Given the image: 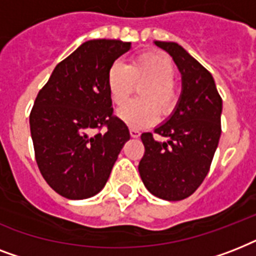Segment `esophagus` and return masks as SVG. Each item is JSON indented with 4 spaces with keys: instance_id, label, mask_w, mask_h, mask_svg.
I'll return each instance as SVG.
<instances>
[{
    "instance_id": "obj_1",
    "label": "esophagus",
    "mask_w": 256,
    "mask_h": 256,
    "mask_svg": "<svg viewBox=\"0 0 256 256\" xmlns=\"http://www.w3.org/2000/svg\"><path fill=\"white\" fill-rule=\"evenodd\" d=\"M130 136H132V138H138V136H140V130H136V128H130Z\"/></svg>"
}]
</instances>
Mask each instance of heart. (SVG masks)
Segmentation results:
<instances>
[{
	"mask_svg": "<svg viewBox=\"0 0 256 256\" xmlns=\"http://www.w3.org/2000/svg\"><path fill=\"white\" fill-rule=\"evenodd\" d=\"M175 66L168 56L162 53H144L134 58L128 66L114 62L108 72V88L112 100L122 104L130 98L134 86L140 100H132L118 110V116L132 128H144L152 124L158 112L168 116L175 104Z\"/></svg>",
	"mask_w": 256,
	"mask_h": 256,
	"instance_id": "heart-1",
	"label": "heart"
}]
</instances>
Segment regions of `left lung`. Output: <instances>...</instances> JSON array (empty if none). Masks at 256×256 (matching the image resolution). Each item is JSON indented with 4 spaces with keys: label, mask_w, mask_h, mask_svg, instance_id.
Segmentation results:
<instances>
[{
    "label": "left lung",
    "mask_w": 256,
    "mask_h": 256,
    "mask_svg": "<svg viewBox=\"0 0 256 256\" xmlns=\"http://www.w3.org/2000/svg\"><path fill=\"white\" fill-rule=\"evenodd\" d=\"M174 60L182 76V92L174 112L154 132L166 142L144 132V154L140 162L142 182L164 200L190 196L206 178L220 138L222 98L214 78L175 42H154Z\"/></svg>",
    "instance_id": "left-lung-1"
}]
</instances>
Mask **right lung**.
I'll use <instances>...</instances> for the list:
<instances>
[{"instance_id":"1","label":"right lung","mask_w":256,"mask_h":256,"mask_svg":"<svg viewBox=\"0 0 256 256\" xmlns=\"http://www.w3.org/2000/svg\"><path fill=\"white\" fill-rule=\"evenodd\" d=\"M132 42L90 40L60 62L30 112L36 160L48 184L68 199L98 194L130 132L112 116L108 72ZM105 128L104 132L96 130Z\"/></svg>"}]
</instances>
